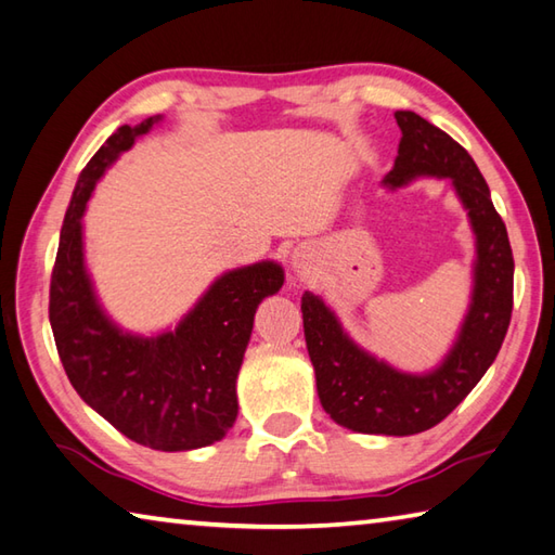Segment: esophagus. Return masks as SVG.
<instances>
[{
  "mask_svg": "<svg viewBox=\"0 0 555 555\" xmlns=\"http://www.w3.org/2000/svg\"><path fill=\"white\" fill-rule=\"evenodd\" d=\"M296 269H300V264H298V261H296Z\"/></svg>",
  "mask_w": 555,
  "mask_h": 555,
  "instance_id": "1",
  "label": "esophagus"
}]
</instances>
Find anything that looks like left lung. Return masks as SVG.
<instances>
[{
    "instance_id": "left-lung-1",
    "label": "left lung",
    "mask_w": 555,
    "mask_h": 555,
    "mask_svg": "<svg viewBox=\"0 0 555 555\" xmlns=\"http://www.w3.org/2000/svg\"><path fill=\"white\" fill-rule=\"evenodd\" d=\"M396 120L402 138L383 186L449 177L476 233L473 294L456 341L435 371L402 374L354 345L320 296L306 291L300 310L318 398L327 415L361 435L408 437L439 425L495 361L512 318L515 259L486 179L466 150L415 111H396Z\"/></svg>"
}]
</instances>
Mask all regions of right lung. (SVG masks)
<instances>
[{"label":"right lung","mask_w":555,"mask_h":555,"mask_svg":"<svg viewBox=\"0 0 555 555\" xmlns=\"http://www.w3.org/2000/svg\"><path fill=\"white\" fill-rule=\"evenodd\" d=\"M157 120L120 126L79 175L60 230L48 312L65 374L89 408L135 444L191 451L235 425V383L255 312L284 286V269L257 261L225 271L175 330L155 337L130 335L106 315L85 267L82 216L106 167Z\"/></svg>","instance_id":"1"}]
</instances>
